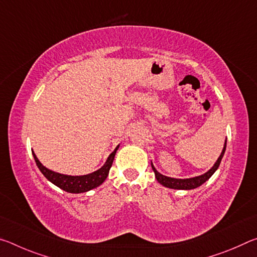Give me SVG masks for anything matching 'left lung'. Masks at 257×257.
Instances as JSON below:
<instances>
[{
  "instance_id": "obj_1",
  "label": "left lung",
  "mask_w": 257,
  "mask_h": 257,
  "mask_svg": "<svg viewBox=\"0 0 257 257\" xmlns=\"http://www.w3.org/2000/svg\"><path fill=\"white\" fill-rule=\"evenodd\" d=\"M225 147H227V141H225V143H224L222 153H221V155L219 156V159H217L215 164L213 165V167L206 173H204V175H202V176L189 178V179H176V178H170V177L161 175V173L158 172V170L154 168L153 163H152V169H153V171L155 173L156 180H158L160 184L163 185L164 187H168V188H172V189H186V190L197 188V187L203 185L206 180L210 179L213 173L217 170V168H219V165L221 163V160H222V158H223Z\"/></svg>"
}]
</instances>
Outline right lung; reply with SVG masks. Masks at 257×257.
Masks as SVG:
<instances>
[{
	"instance_id": "right-lung-1",
	"label": "right lung",
	"mask_w": 257,
	"mask_h": 257,
	"mask_svg": "<svg viewBox=\"0 0 257 257\" xmlns=\"http://www.w3.org/2000/svg\"><path fill=\"white\" fill-rule=\"evenodd\" d=\"M118 149L119 146H116V149L110 154L105 164H104L101 169H98L97 171L89 173V175H85V176H67V175H61V173L49 170V169L45 168L44 165L38 161L37 156L35 155L34 152H33V155L38 169H40L41 172L45 176L47 180H50L52 184L58 186L61 189L68 191V193L79 194V193H85V191L96 188V187L103 184L104 180L106 179V177L108 175L110 168L112 167L113 160H114V156Z\"/></svg>"
}]
</instances>
